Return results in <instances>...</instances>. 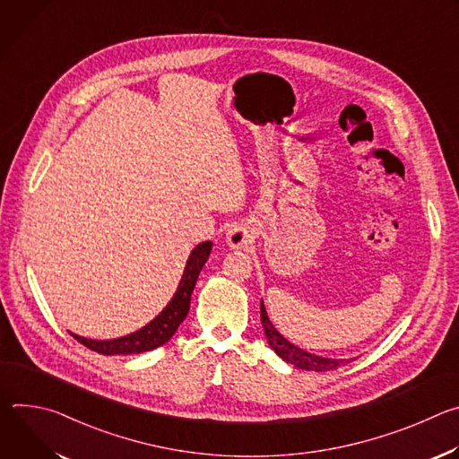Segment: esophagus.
I'll return each mask as SVG.
<instances>
[{
  "mask_svg": "<svg viewBox=\"0 0 459 459\" xmlns=\"http://www.w3.org/2000/svg\"><path fill=\"white\" fill-rule=\"evenodd\" d=\"M254 238H255V232H254L252 227H248V225H236V227H232L227 232L225 241H227V245L232 250H247V248L252 247Z\"/></svg>",
  "mask_w": 459,
  "mask_h": 459,
  "instance_id": "34e87169",
  "label": "esophagus"
}]
</instances>
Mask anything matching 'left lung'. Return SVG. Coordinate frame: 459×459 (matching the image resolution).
I'll list each match as a JSON object with an SVG mask.
<instances>
[{
    "mask_svg": "<svg viewBox=\"0 0 459 459\" xmlns=\"http://www.w3.org/2000/svg\"><path fill=\"white\" fill-rule=\"evenodd\" d=\"M261 325H264V331L267 336V342L271 345V349L287 363L294 365L296 368L301 370H314V372H326V370H334L338 367H343L347 363H351L352 359H343V358H323L312 352H307L303 349H299L298 345L290 343L278 329L274 326V323L271 321L267 308L264 305V299H261Z\"/></svg>",
    "mask_w": 459,
    "mask_h": 459,
    "instance_id": "1",
    "label": "left lung"
}]
</instances>
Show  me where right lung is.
I'll return each instance as SVG.
<instances>
[{
  "label": "right lung",
  "instance_id": "add662e5",
  "mask_svg": "<svg viewBox=\"0 0 459 459\" xmlns=\"http://www.w3.org/2000/svg\"><path fill=\"white\" fill-rule=\"evenodd\" d=\"M212 250V241H202L195 245L186 259V265L183 269L181 280L178 283V289L167 307L145 326H142L140 331L126 334L116 340H89L78 334H73L82 345L87 349L103 354V356H126V354H142L154 351L161 345H165L174 333L178 331V326L181 321L186 317L188 308H190V296L195 287V281H198V276L207 264V259Z\"/></svg>",
  "mask_w": 459,
  "mask_h": 459
}]
</instances>
